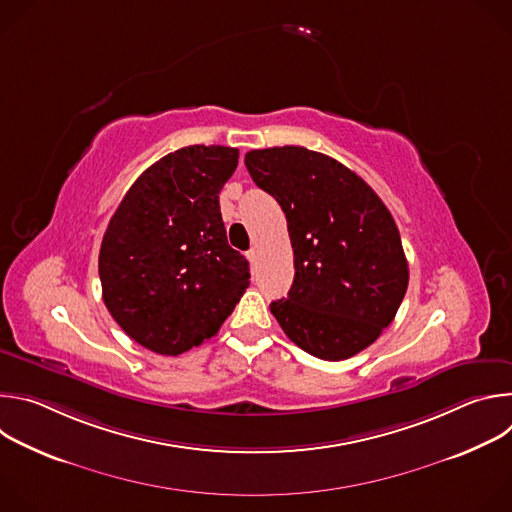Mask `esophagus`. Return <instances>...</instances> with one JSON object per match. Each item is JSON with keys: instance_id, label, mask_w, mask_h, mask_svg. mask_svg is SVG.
<instances>
[{"instance_id": "esophagus-1", "label": "esophagus", "mask_w": 512, "mask_h": 512, "mask_svg": "<svg viewBox=\"0 0 512 512\" xmlns=\"http://www.w3.org/2000/svg\"><path fill=\"white\" fill-rule=\"evenodd\" d=\"M247 259L251 261V263H257V259H259V251L253 247V249H249L247 251Z\"/></svg>"}]
</instances>
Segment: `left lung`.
<instances>
[{
  "instance_id": "left-lung-1",
  "label": "left lung",
  "mask_w": 512,
  "mask_h": 512,
  "mask_svg": "<svg viewBox=\"0 0 512 512\" xmlns=\"http://www.w3.org/2000/svg\"><path fill=\"white\" fill-rule=\"evenodd\" d=\"M245 166L287 218L296 275L269 306L287 338L322 360L371 346L409 283L389 208L352 170L300 145L251 150Z\"/></svg>"
}]
</instances>
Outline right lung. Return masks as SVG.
<instances>
[{"mask_svg": "<svg viewBox=\"0 0 512 512\" xmlns=\"http://www.w3.org/2000/svg\"><path fill=\"white\" fill-rule=\"evenodd\" d=\"M237 164L235 148L188 145L145 170L111 216L99 253L103 302L137 344L166 356L200 346L249 287L218 204Z\"/></svg>", "mask_w": 512, "mask_h": 512, "instance_id": "add662e5", "label": "right lung"}]
</instances>
